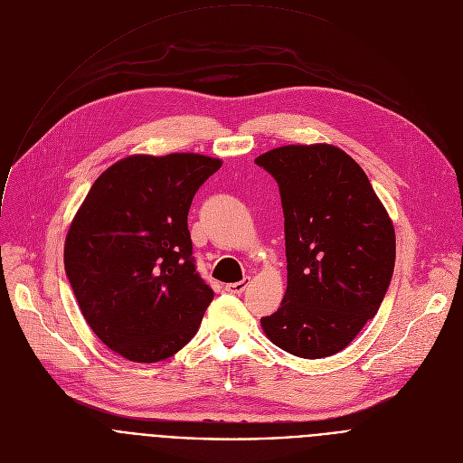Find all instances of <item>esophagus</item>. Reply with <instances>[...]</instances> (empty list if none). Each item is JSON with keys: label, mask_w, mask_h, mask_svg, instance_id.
<instances>
[{"label": "esophagus", "mask_w": 463, "mask_h": 463, "mask_svg": "<svg viewBox=\"0 0 463 463\" xmlns=\"http://www.w3.org/2000/svg\"><path fill=\"white\" fill-rule=\"evenodd\" d=\"M250 284V279L249 277H245L243 280H240V282H231V284H227L225 286V289L229 291V293H236V295H240V293H243L245 289H247V286Z\"/></svg>", "instance_id": "obj_1"}]
</instances>
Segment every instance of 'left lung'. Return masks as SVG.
I'll use <instances>...</instances> for the list:
<instances>
[{"mask_svg": "<svg viewBox=\"0 0 463 463\" xmlns=\"http://www.w3.org/2000/svg\"><path fill=\"white\" fill-rule=\"evenodd\" d=\"M279 183L288 289L261 327L304 359L345 350L392 280L395 234L363 168L329 145H289L254 159Z\"/></svg>", "mask_w": 463, "mask_h": 463, "instance_id": "8db88e82", "label": "left lung"}]
</instances>
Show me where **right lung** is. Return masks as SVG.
<instances>
[{"label":"right lung","instance_id":"obj_1","mask_svg":"<svg viewBox=\"0 0 463 463\" xmlns=\"http://www.w3.org/2000/svg\"><path fill=\"white\" fill-rule=\"evenodd\" d=\"M220 166L197 154L126 157L71 223L65 275L95 335L128 361L168 359L200 329L214 291L195 271L186 218Z\"/></svg>","mask_w":463,"mask_h":463}]
</instances>
